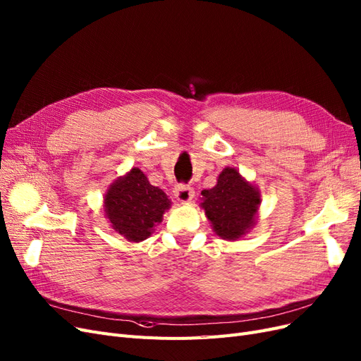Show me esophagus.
I'll use <instances>...</instances> for the list:
<instances>
[{
  "instance_id": "obj_1",
  "label": "esophagus",
  "mask_w": 361,
  "mask_h": 361,
  "mask_svg": "<svg viewBox=\"0 0 361 361\" xmlns=\"http://www.w3.org/2000/svg\"><path fill=\"white\" fill-rule=\"evenodd\" d=\"M174 195H176V199L182 203L190 202L194 197V188L190 187V185L179 183L176 185V188H174Z\"/></svg>"
}]
</instances>
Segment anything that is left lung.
Returning <instances> with one entry per match:
<instances>
[{
  "mask_svg": "<svg viewBox=\"0 0 361 361\" xmlns=\"http://www.w3.org/2000/svg\"><path fill=\"white\" fill-rule=\"evenodd\" d=\"M202 207L214 232L223 239H238L255 223L260 203L259 191L235 169H224L214 188L202 191Z\"/></svg>",
  "mask_w": 361,
  "mask_h": 361,
  "instance_id": "8db88e82",
  "label": "left lung"
}]
</instances>
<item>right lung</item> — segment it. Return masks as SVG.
<instances>
[{
  "mask_svg": "<svg viewBox=\"0 0 361 361\" xmlns=\"http://www.w3.org/2000/svg\"><path fill=\"white\" fill-rule=\"evenodd\" d=\"M169 207L166 192L150 185L146 174L138 169L116 180L105 194L106 218L117 233L134 243L150 235Z\"/></svg>",
  "mask_w": 361,
  "mask_h": 361,
  "instance_id": "right-lung-1",
  "label": "right lung"
}]
</instances>
